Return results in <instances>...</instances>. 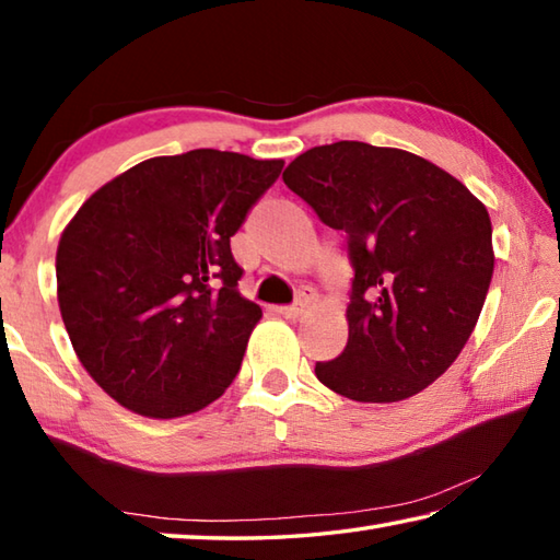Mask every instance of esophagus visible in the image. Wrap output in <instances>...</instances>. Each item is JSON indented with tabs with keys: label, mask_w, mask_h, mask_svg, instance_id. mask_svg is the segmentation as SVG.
I'll return each instance as SVG.
<instances>
[{
	"label": "esophagus",
	"mask_w": 560,
	"mask_h": 560,
	"mask_svg": "<svg viewBox=\"0 0 560 560\" xmlns=\"http://www.w3.org/2000/svg\"><path fill=\"white\" fill-rule=\"evenodd\" d=\"M314 301H316V291L314 289H301L296 301H293L291 306H281L279 314L283 318H299L301 314H306V311L314 306Z\"/></svg>",
	"instance_id": "esophagus-1"
}]
</instances>
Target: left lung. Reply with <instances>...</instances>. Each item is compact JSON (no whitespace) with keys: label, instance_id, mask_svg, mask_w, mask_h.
<instances>
[{"label":"left lung","instance_id":"left-lung-1","mask_svg":"<svg viewBox=\"0 0 560 560\" xmlns=\"http://www.w3.org/2000/svg\"><path fill=\"white\" fill-rule=\"evenodd\" d=\"M283 183L348 240V343L316 377L358 402H400L447 371L485 306L487 207L430 160L358 140L311 148Z\"/></svg>","mask_w":560,"mask_h":560}]
</instances>
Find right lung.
Returning a JSON list of instances; mask_svg holds the SVG:
<instances>
[{"mask_svg": "<svg viewBox=\"0 0 560 560\" xmlns=\"http://www.w3.org/2000/svg\"><path fill=\"white\" fill-rule=\"evenodd\" d=\"M281 167L200 148L143 160L81 205L56 249L59 308L113 400L173 420L232 385L261 308L236 289L230 240Z\"/></svg>", "mask_w": 560, "mask_h": 560, "instance_id": "right-lung-1", "label": "right lung"}]
</instances>
